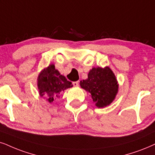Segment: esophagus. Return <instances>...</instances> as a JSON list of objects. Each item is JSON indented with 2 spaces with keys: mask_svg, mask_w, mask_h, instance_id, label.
<instances>
[{
  "mask_svg": "<svg viewBox=\"0 0 155 155\" xmlns=\"http://www.w3.org/2000/svg\"><path fill=\"white\" fill-rule=\"evenodd\" d=\"M73 85L74 86V87H79V81L73 82Z\"/></svg>",
  "mask_w": 155,
  "mask_h": 155,
  "instance_id": "34e87169",
  "label": "esophagus"
}]
</instances>
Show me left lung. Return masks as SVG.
Here are the masks:
<instances>
[{"mask_svg": "<svg viewBox=\"0 0 155 155\" xmlns=\"http://www.w3.org/2000/svg\"><path fill=\"white\" fill-rule=\"evenodd\" d=\"M80 86L89 92L98 108L110 104L119 89L116 76L108 66L92 68L88 74V79L80 81Z\"/></svg>", "mask_w": 155, "mask_h": 155, "instance_id": "left-lung-1", "label": "left lung"}]
</instances>
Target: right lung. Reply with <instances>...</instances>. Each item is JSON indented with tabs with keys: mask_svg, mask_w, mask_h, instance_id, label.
<instances>
[{
	"mask_svg": "<svg viewBox=\"0 0 155 155\" xmlns=\"http://www.w3.org/2000/svg\"><path fill=\"white\" fill-rule=\"evenodd\" d=\"M37 85L39 95L41 97L44 96L49 103L59 97L58 94L61 92L73 87L71 82L68 81L65 76L55 68L54 64H50L41 71L38 76Z\"/></svg>",
	"mask_w": 155,
	"mask_h": 155,
	"instance_id": "right-lung-1",
	"label": "right lung"
}]
</instances>
